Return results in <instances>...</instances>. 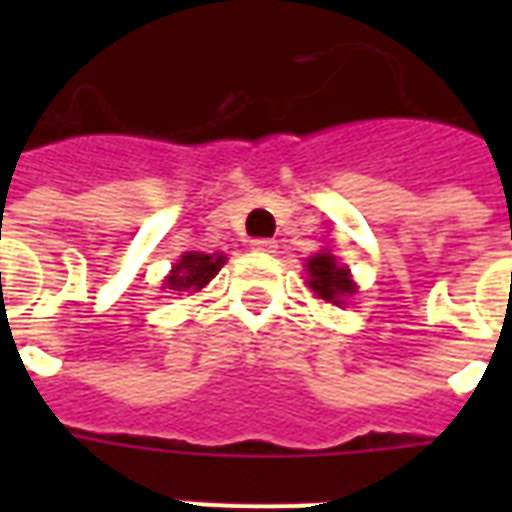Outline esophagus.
<instances>
[{
	"instance_id": "obj_1",
	"label": "esophagus",
	"mask_w": 512,
	"mask_h": 512,
	"mask_svg": "<svg viewBox=\"0 0 512 512\" xmlns=\"http://www.w3.org/2000/svg\"><path fill=\"white\" fill-rule=\"evenodd\" d=\"M249 249H252V252H263V255H271V252H276V241H273V239H255L252 244H249Z\"/></svg>"
}]
</instances>
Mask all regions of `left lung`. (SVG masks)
<instances>
[{"label":"left lung","mask_w":512,"mask_h":512,"mask_svg":"<svg viewBox=\"0 0 512 512\" xmlns=\"http://www.w3.org/2000/svg\"><path fill=\"white\" fill-rule=\"evenodd\" d=\"M305 273L308 279L305 284L316 292V297L327 300L332 305H340L345 308L348 305V297L356 295V284L350 279V271L345 265L337 263V257L324 249L319 255H313L305 260Z\"/></svg>","instance_id":"left-lung-1"}]
</instances>
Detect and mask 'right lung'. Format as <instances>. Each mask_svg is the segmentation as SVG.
Returning <instances> with one entry per match:
<instances>
[{
	"mask_svg": "<svg viewBox=\"0 0 512 512\" xmlns=\"http://www.w3.org/2000/svg\"><path fill=\"white\" fill-rule=\"evenodd\" d=\"M225 265V255H204V252H185L170 276L164 279V287L172 292H201L209 279H215L217 271Z\"/></svg>",
	"mask_w": 512,
	"mask_h": 512,
	"instance_id": "1",
	"label": "right lung"
}]
</instances>
